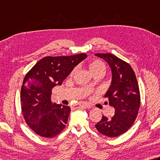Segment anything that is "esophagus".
<instances>
[{"instance_id":"34e87169","label":"esophagus","mask_w":160,"mask_h":160,"mask_svg":"<svg viewBox=\"0 0 160 160\" xmlns=\"http://www.w3.org/2000/svg\"><path fill=\"white\" fill-rule=\"evenodd\" d=\"M80 107H84V108H91V106H89V104H87V103L83 104V105H80V104H78V105L73 106V108L74 109H78V108H80Z\"/></svg>"}]
</instances>
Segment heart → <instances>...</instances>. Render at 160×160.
Segmentation results:
<instances>
[{
	"instance_id": "obj_1",
	"label": "heart",
	"mask_w": 160,
	"mask_h": 160,
	"mask_svg": "<svg viewBox=\"0 0 160 160\" xmlns=\"http://www.w3.org/2000/svg\"><path fill=\"white\" fill-rule=\"evenodd\" d=\"M77 67L72 69V71H71L70 74L71 76H72V75L75 74V72L77 71ZM89 69L94 75L100 73L104 74L106 72V65L102 61L96 59L92 61V62L89 63Z\"/></svg>"
}]
</instances>
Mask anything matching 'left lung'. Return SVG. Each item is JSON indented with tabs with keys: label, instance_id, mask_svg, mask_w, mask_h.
Segmentation results:
<instances>
[{
	"label": "left lung",
	"instance_id": "left-lung-1",
	"mask_svg": "<svg viewBox=\"0 0 160 160\" xmlns=\"http://www.w3.org/2000/svg\"><path fill=\"white\" fill-rule=\"evenodd\" d=\"M95 55L106 60L111 68V85L104 97L115 108L113 117L108 118L103 115L95 127L103 135L116 137L126 132L137 117L141 103L138 82L134 71L127 62L110 53Z\"/></svg>",
	"mask_w": 160,
	"mask_h": 160
}]
</instances>
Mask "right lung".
Segmentation results:
<instances>
[{
	"instance_id": "1",
	"label": "right lung",
	"mask_w": 160,
	"mask_h": 160,
	"mask_svg": "<svg viewBox=\"0 0 160 160\" xmlns=\"http://www.w3.org/2000/svg\"><path fill=\"white\" fill-rule=\"evenodd\" d=\"M88 57H45L28 71L21 89L22 111L26 122L38 135L52 138L62 132L67 123L71 108L52 103V89L61 85L75 66Z\"/></svg>"
}]
</instances>
